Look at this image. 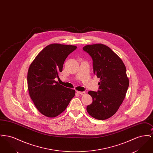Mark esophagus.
<instances>
[{"label": "esophagus", "mask_w": 153, "mask_h": 153, "mask_svg": "<svg viewBox=\"0 0 153 153\" xmlns=\"http://www.w3.org/2000/svg\"><path fill=\"white\" fill-rule=\"evenodd\" d=\"M77 93L81 95H84L85 94V92H80V91H77Z\"/></svg>", "instance_id": "34e87169"}]
</instances>
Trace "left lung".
Instances as JSON below:
<instances>
[{"mask_svg": "<svg viewBox=\"0 0 153 153\" xmlns=\"http://www.w3.org/2000/svg\"><path fill=\"white\" fill-rule=\"evenodd\" d=\"M83 50L91 56L94 72L100 78L97 92H88L93 102L87 111L95 119H107L117 112L129 86L126 66L122 59L105 45H88Z\"/></svg>", "mask_w": 153, "mask_h": 153, "instance_id": "8db88e82", "label": "left lung"}]
</instances>
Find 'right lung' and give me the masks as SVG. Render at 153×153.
Returning a JSON list of instances; mask_svg holds the SVG:
<instances>
[{"label":"right lung","instance_id":"add662e5","mask_svg":"<svg viewBox=\"0 0 153 153\" xmlns=\"http://www.w3.org/2000/svg\"><path fill=\"white\" fill-rule=\"evenodd\" d=\"M77 46L71 45L50 44L46 46L30 65L27 87L30 96L38 111L48 117L62 113L75 95V91L55 81L62 71L68 56Z\"/></svg>","mask_w":153,"mask_h":153}]
</instances>
